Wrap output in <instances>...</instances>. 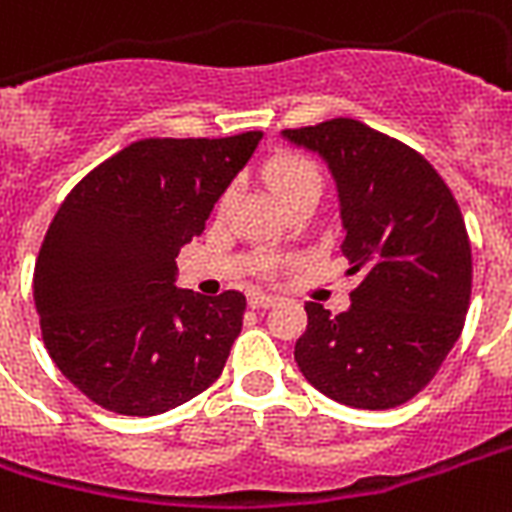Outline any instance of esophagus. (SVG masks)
<instances>
[{"instance_id": "esophagus-1", "label": "esophagus", "mask_w": 512, "mask_h": 512, "mask_svg": "<svg viewBox=\"0 0 512 512\" xmlns=\"http://www.w3.org/2000/svg\"><path fill=\"white\" fill-rule=\"evenodd\" d=\"M249 306L271 308V306H276V298H273V295H265V292H252V295H249Z\"/></svg>"}]
</instances>
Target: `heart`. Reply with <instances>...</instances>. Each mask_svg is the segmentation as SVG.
Returning <instances> with one entry per match:
<instances>
[{
    "label": "heart",
    "instance_id": "b5f03b06",
    "mask_svg": "<svg viewBox=\"0 0 512 512\" xmlns=\"http://www.w3.org/2000/svg\"><path fill=\"white\" fill-rule=\"evenodd\" d=\"M273 185L282 195V201H292V198H298V195L306 193H319L322 195V187H325V179H322V171L311 158L306 155H284L279 161L273 163L271 169ZM230 201V193L222 195V206ZM271 268V265H268Z\"/></svg>",
    "mask_w": 512,
    "mask_h": 512
}]
</instances>
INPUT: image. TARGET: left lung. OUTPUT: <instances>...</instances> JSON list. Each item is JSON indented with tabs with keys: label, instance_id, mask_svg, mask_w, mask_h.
<instances>
[{
	"label": "left lung",
	"instance_id": "obj_1",
	"mask_svg": "<svg viewBox=\"0 0 512 512\" xmlns=\"http://www.w3.org/2000/svg\"><path fill=\"white\" fill-rule=\"evenodd\" d=\"M333 171L351 306L330 317L308 300L295 362L335 403L386 411L435 378L464 327L473 252L454 193L419 152L351 117L287 128Z\"/></svg>",
	"mask_w": 512,
	"mask_h": 512
}]
</instances>
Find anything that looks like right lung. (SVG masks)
<instances>
[{
	"label": "right lung",
	"mask_w": 512,
	"mask_h": 512,
	"mask_svg": "<svg viewBox=\"0 0 512 512\" xmlns=\"http://www.w3.org/2000/svg\"><path fill=\"white\" fill-rule=\"evenodd\" d=\"M260 139H142L58 206L34 265V303L45 349L88 400L155 416L220 378L247 298L177 290V255L204 233Z\"/></svg>",
	"instance_id": "add662e5"
}]
</instances>
